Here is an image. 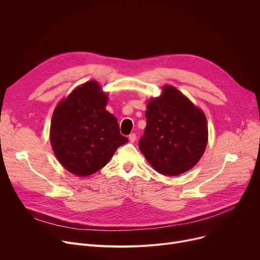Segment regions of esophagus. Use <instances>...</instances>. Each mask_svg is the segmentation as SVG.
Segmentation results:
<instances>
[{
	"mask_svg": "<svg viewBox=\"0 0 260 260\" xmlns=\"http://www.w3.org/2000/svg\"><path fill=\"white\" fill-rule=\"evenodd\" d=\"M128 139H129V141L131 142H135L136 141V139H137V136H136V134H131L129 136H128Z\"/></svg>",
	"mask_w": 260,
	"mask_h": 260,
	"instance_id": "1",
	"label": "esophagus"
}]
</instances>
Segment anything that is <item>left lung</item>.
Segmentation results:
<instances>
[{
	"instance_id": "left-lung-1",
	"label": "left lung",
	"mask_w": 260,
	"mask_h": 260,
	"mask_svg": "<svg viewBox=\"0 0 260 260\" xmlns=\"http://www.w3.org/2000/svg\"><path fill=\"white\" fill-rule=\"evenodd\" d=\"M146 126L139 148L160 174L177 176L192 169L208 142L207 119L185 95L165 86L160 98L147 103Z\"/></svg>"
}]
</instances>
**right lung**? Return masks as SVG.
Returning <instances> with one entry per match:
<instances>
[{
    "mask_svg": "<svg viewBox=\"0 0 260 260\" xmlns=\"http://www.w3.org/2000/svg\"><path fill=\"white\" fill-rule=\"evenodd\" d=\"M107 95L94 81L77 87L56 107L50 142L61 165L77 176L101 170L117 148L128 141L117 118L105 109Z\"/></svg>",
    "mask_w": 260,
    "mask_h": 260,
    "instance_id": "1",
    "label": "right lung"
}]
</instances>
